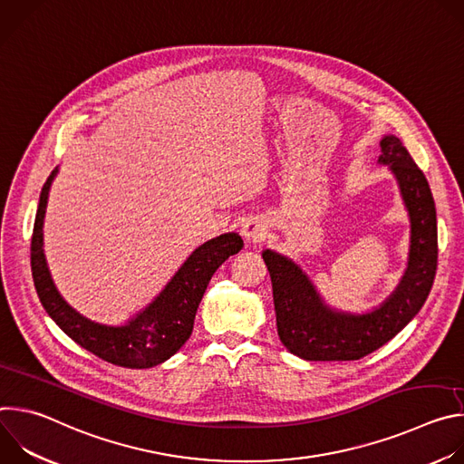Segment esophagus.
<instances>
[{
	"label": "esophagus",
	"mask_w": 464,
	"mask_h": 464,
	"mask_svg": "<svg viewBox=\"0 0 464 464\" xmlns=\"http://www.w3.org/2000/svg\"><path fill=\"white\" fill-rule=\"evenodd\" d=\"M242 233L244 237L249 240V242H260L264 237H266V227H264L258 220H247L242 227Z\"/></svg>",
	"instance_id": "obj_1"
}]
</instances>
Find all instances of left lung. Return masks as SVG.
<instances>
[{"label": "left lung", "mask_w": 464, "mask_h": 464, "mask_svg": "<svg viewBox=\"0 0 464 464\" xmlns=\"http://www.w3.org/2000/svg\"><path fill=\"white\" fill-rule=\"evenodd\" d=\"M380 145V161L389 165L399 179L411 217V255L399 290L378 310L365 315L333 312L321 303L292 260L270 249L262 253L272 277L279 338L303 360L349 362L374 353L419 314L431 292L439 246L435 202L428 179L399 138L387 136Z\"/></svg>", "instance_id": "obj_1"}]
</instances>
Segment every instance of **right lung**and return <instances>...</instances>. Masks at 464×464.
<instances>
[{
	"instance_id": "1",
	"label": "right lung",
	"mask_w": 464,
	"mask_h": 464,
	"mask_svg": "<svg viewBox=\"0 0 464 464\" xmlns=\"http://www.w3.org/2000/svg\"><path fill=\"white\" fill-rule=\"evenodd\" d=\"M56 170L42 187L31 238V272L45 312L75 343L97 358L128 369H149L176 354L188 340L194 315L213 274L244 247L237 233L220 235L198 247L160 297L124 326H104L82 317L56 292L42 249L47 194Z\"/></svg>"
}]
</instances>
